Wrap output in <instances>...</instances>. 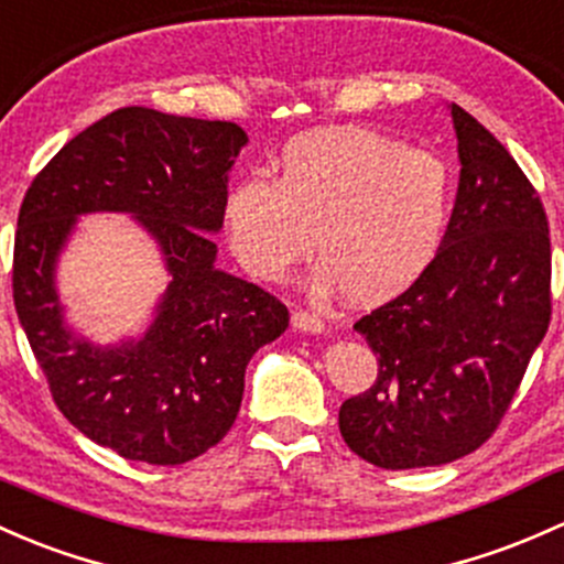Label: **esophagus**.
Returning a JSON list of instances; mask_svg holds the SVG:
<instances>
[{
  "mask_svg": "<svg viewBox=\"0 0 564 564\" xmlns=\"http://www.w3.org/2000/svg\"><path fill=\"white\" fill-rule=\"evenodd\" d=\"M292 324H294V329L313 332V335L324 332V322L316 316V313H311V311H294L292 313Z\"/></svg>",
  "mask_w": 564,
  "mask_h": 564,
  "instance_id": "esophagus-1",
  "label": "esophagus"
}]
</instances>
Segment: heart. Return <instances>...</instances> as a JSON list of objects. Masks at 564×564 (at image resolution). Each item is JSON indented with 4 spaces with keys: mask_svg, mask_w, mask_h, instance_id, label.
<instances>
[{
    "mask_svg": "<svg viewBox=\"0 0 564 564\" xmlns=\"http://www.w3.org/2000/svg\"><path fill=\"white\" fill-rule=\"evenodd\" d=\"M454 197L452 167L435 153L367 129H318L286 142L275 181H237L224 224L235 257L264 281L305 262L316 232L318 283L383 305L435 264Z\"/></svg>",
    "mask_w": 564,
    "mask_h": 564,
    "instance_id": "1",
    "label": "heart"
}]
</instances>
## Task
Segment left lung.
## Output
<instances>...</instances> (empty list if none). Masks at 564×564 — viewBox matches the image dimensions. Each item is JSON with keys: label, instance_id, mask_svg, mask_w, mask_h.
Listing matches in <instances>:
<instances>
[{"label": "left lung", "instance_id": "obj_1", "mask_svg": "<svg viewBox=\"0 0 564 564\" xmlns=\"http://www.w3.org/2000/svg\"><path fill=\"white\" fill-rule=\"evenodd\" d=\"M459 188L430 272L361 316L372 387L340 405L343 441L383 470L435 467L481 448L506 419L551 322L541 194L500 140L452 105Z\"/></svg>", "mask_w": 564, "mask_h": 564}]
</instances>
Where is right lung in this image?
Here are the masks:
<instances>
[{
    "instance_id": "add662e5",
    "label": "right lung",
    "mask_w": 564,
    "mask_h": 564,
    "mask_svg": "<svg viewBox=\"0 0 564 564\" xmlns=\"http://www.w3.org/2000/svg\"><path fill=\"white\" fill-rule=\"evenodd\" d=\"M248 138L232 121L121 108L83 129L34 175L18 210L13 300L53 402L123 459L183 465L232 430L246 365L289 327L257 283L216 270L227 173ZM134 212L174 272L138 344L94 349L61 324L52 264L80 212Z\"/></svg>"
}]
</instances>
